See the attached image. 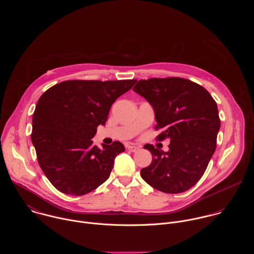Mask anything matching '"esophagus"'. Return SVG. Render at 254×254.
<instances>
[{
    "instance_id": "obj_1",
    "label": "esophagus",
    "mask_w": 254,
    "mask_h": 254,
    "mask_svg": "<svg viewBox=\"0 0 254 254\" xmlns=\"http://www.w3.org/2000/svg\"><path fill=\"white\" fill-rule=\"evenodd\" d=\"M127 150L132 152V153H135V152H137L139 150V148L135 147V146H129V147H127Z\"/></svg>"
}]
</instances>
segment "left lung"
<instances>
[{
    "label": "left lung",
    "instance_id": "left-lung-1",
    "mask_svg": "<svg viewBox=\"0 0 254 254\" xmlns=\"http://www.w3.org/2000/svg\"><path fill=\"white\" fill-rule=\"evenodd\" d=\"M153 106L162 128L159 140L170 138L169 151L143 148L153 156L141 178L153 188L170 194L192 188L203 176L215 152L220 128L218 108L201 85L179 77L139 80L132 88Z\"/></svg>",
    "mask_w": 254,
    "mask_h": 254
}]
</instances>
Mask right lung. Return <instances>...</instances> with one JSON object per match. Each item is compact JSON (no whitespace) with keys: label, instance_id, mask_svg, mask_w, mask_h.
Returning <instances> with one entry per match:
<instances>
[{"label":"right lung","instance_id":"1","mask_svg":"<svg viewBox=\"0 0 254 254\" xmlns=\"http://www.w3.org/2000/svg\"><path fill=\"white\" fill-rule=\"evenodd\" d=\"M136 80H67L46 90L36 104L31 139L38 163L60 192L85 195L108 179L125 146H93L113 103Z\"/></svg>","mask_w":254,"mask_h":254}]
</instances>
